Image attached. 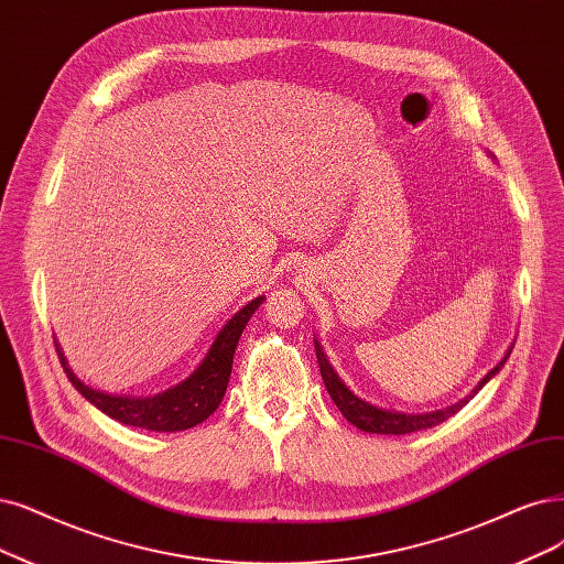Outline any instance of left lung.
I'll return each instance as SVG.
<instances>
[{
	"label": "left lung",
	"instance_id": "obj_1",
	"mask_svg": "<svg viewBox=\"0 0 564 564\" xmlns=\"http://www.w3.org/2000/svg\"><path fill=\"white\" fill-rule=\"evenodd\" d=\"M511 356V348L507 350L505 360L499 362L495 369H490L486 373V379H481V383H478L471 394H467L465 400H460L453 406H446V409H440V411H432V413H419V415H411V413H400V411H383V409H377L371 406L367 402H362L360 398H356L335 373V369L329 367V362L325 360V352L321 348V344L316 341V358H318V367H321V377L325 381V388L329 392V398L335 400V404L339 406V411L346 415V421L356 425L358 430L362 432H373V434H409V432H419V430H427V427H434L444 423L446 419H451L453 413L460 411L474 394L481 390L495 373L505 367L507 358Z\"/></svg>",
	"mask_w": 564,
	"mask_h": 564
}]
</instances>
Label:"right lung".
Instances as JSON below:
<instances>
[{
	"label": "right lung",
	"mask_w": 564,
	"mask_h": 564,
	"mask_svg": "<svg viewBox=\"0 0 564 564\" xmlns=\"http://www.w3.org/2000/svg\"><path fill=\"white\" fill-rule=\"evenodd\" d=\"M262 300L264 297H256L253 302H248L237 316L229 318V323L216 337L212 350L206 352L204 362L191 373V379H185L183 383L170 388L162 394H155V398H143V400L113 398V394L93 390L88 386H83L74 377L65 358H62L59 348H57V356L62 367H65L67 379L74 383V388L83 394V398L93 402L99 411L111 415V419H116L118 423L153 430V432L187 430L206 421L223 402L229 373H232L235 348L239 344L246 323L256 314V308L262 304Z\"/></svg>",
	"instance_id": "add662e5"
}]
</instances>
